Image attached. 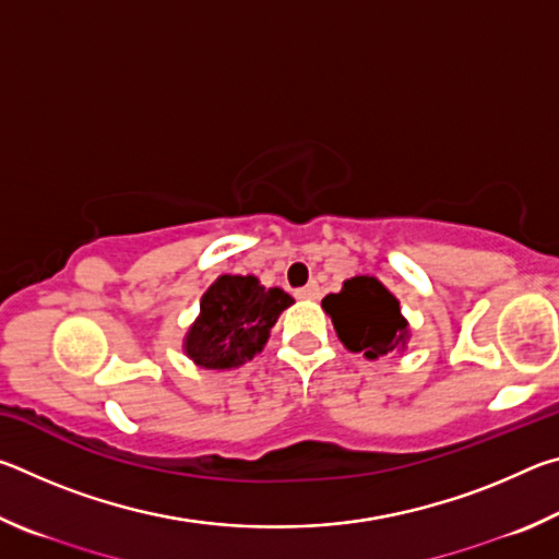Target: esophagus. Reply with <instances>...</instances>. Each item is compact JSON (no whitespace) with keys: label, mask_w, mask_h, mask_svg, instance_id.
<instances>
[{"label":"esophagus","mask_w":559,"mask_h":559,"mask_svg":"<svg viewBox=\"0 0 559 559\" xmlns=\"http://www.w3.org/2000/svg\"><path fill=\"white\" fill-rule=\"evenodd\" d=\"M296 298H298V300H318V298H320L318 283H308L306 288H298V290H296Z\"/></svg>","instance_id":"esophagus-1"}]
</instances>
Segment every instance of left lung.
Listing matches in <instances>:
<instances>
[{
  "instance_id": "1",
  "label": "left lung",
  "mask_w": 559,
  "mask_h": 559,
  "mask_svg": "<svg viewBox=\"0 0 559 559\" xmlns=\"http://www.w3.org/2000/svg\"><path fill=\"white\" fill-rule=\"evenodd\" d=\"M323 310L333 318L340 343L367 359L402 349L409 340V323L402 316L400 300L374 276L345 281L343 290L323 298Z\"/></svg>"
}]
</instances>
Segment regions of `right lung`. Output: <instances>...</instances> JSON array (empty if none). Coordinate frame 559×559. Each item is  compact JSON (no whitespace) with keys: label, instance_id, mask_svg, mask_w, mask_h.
<instances>
[{"label":"right lung","instance_id":"add662e5","mask_svg":"<svg viewBox=\"0 0 559 559\" xmlns=\"http://www.w3.org/2000/svg\"><path fill=\"white\" fill-rule=\"evenodd\" d=\"M293 302L286 290L257 276H219L202 296L200 318L185 337V353L204 370H231L261 353L278 316Z\"/></svg>","mask_w":559,"mask_h":559}]
</instances>
